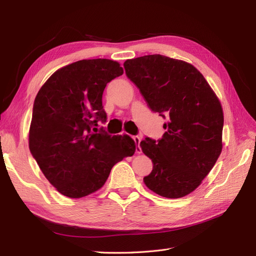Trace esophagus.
Returning a JSON list of instances; mask_svg holds the SVG:
<instances>
[{
	"label": "esophagus",
	"mask_w": 256,
	"mask_h": 256,
	"mask_svg": "<svg viewBox=\"0 0 256 256\" xmlns=\"http://www.w3.org/2000/svg\"><path fill=\"white\" fill-rule=\"evenodd\" d=\"M132 138H134V141L136 142V152H138V154H141L142 152V150H141V147H140V143H141V136H132Z\"/></svg>",
	"instance_id": "obj_1"
}]
</instances>
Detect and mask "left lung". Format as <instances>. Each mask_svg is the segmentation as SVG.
Listing matches in <instances>:
<instances>
[{
    "mask_svg": "<svg viewBox=\"0 0 256 256\" xmlns=\"http://www.w3.org/2000/svg\"><path fill=\"white\" fill-rule=\"evenodd\" d=\"M124 67L150 109L168 118L161 140L145 138L140 143L154 164L145 184L164 198L188 196L222 152L224 118L219 98L187 62L152 54L127 60Z\"/></svg>",
    "mask_w": 256,
    "mask_h": 256,
    "instance_id": "1",
    "label": "left lung"
}]
</instances>
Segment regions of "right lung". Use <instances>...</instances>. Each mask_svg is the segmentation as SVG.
I'll return each instance as SVG.
<instances>
[{
	"instance_id": "right-lung-1",
	"label": "right lung",
	"mask_w": 256,
	"mask_h": 256,
	"mask_svg": "<svg viewBox=\"0 0 256 256\" xmlns=\"http://www.w3.org/2000/svg\"><path fill=\"white\" fill-rule=\"evenodd\" d=\"M122 74L118 62L82 60L58 69L38 92L28 146L60 194L80 198L96 192L113 166L134 154L136 143L129 136L92 131L106 120L102 106L106 84Z\"/></svg>"
}]
</instances>
